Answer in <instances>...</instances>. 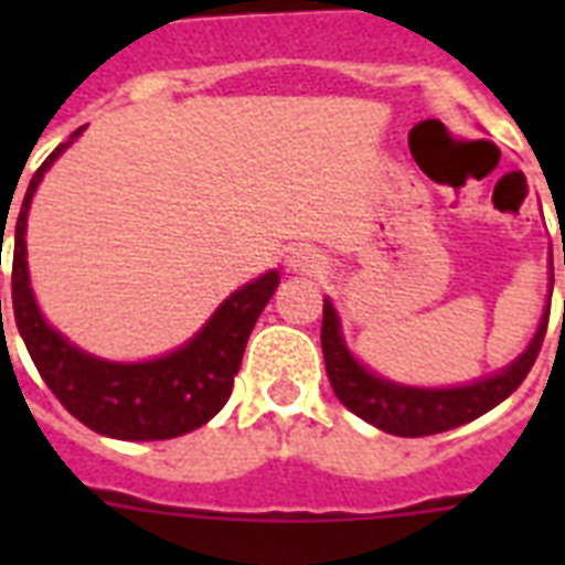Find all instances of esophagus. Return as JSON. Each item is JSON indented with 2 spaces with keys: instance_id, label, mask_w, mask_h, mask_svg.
Returning <instances> with one entry per match:
<instances>
[{
  "instance_id": "1",
  "label": "esophagus",
  "mask_w": 565,
  "mask_h": 565,
  "mask_svg": "<svg viewBox=\"0 0 565 565\" xmlns=\"http://www.w3.org/2000/svg\"><path fill=\"white\" fill-rule=\"evenodd\" d=\"M287 266L296 269V273H319V269H322V260H319V255H313L310 248H296L290 255V260H287Z\"/></svg>"
}]
</instances>
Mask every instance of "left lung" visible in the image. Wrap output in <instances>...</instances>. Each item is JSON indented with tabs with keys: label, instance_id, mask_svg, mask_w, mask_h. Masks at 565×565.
Returning a JSON list of instances; mask_svg holds the SVG:
<instances>
[{
	"label": "left lung",
	"instance_id": "left-lung-1",
	"mask_svg": "<svg viewBox=\"0 0 565 565\" xmlns=\"http://www.w3.org/2000/svg\"><path fill=\"white\" fill-rule=\"evenodd\" d=\"M548 305H552V296H548ZM548 310L552 308H545L531 345L510 363L508 370L481 377L475 384L425 390V386L393 384V381L377 377L375 372L366 370L361 361H354V354L345 349L343 334H340V317H337L334 305L326 299V305H322V354H326L328 381L334 386L337 398L354 416H361L370 425L386 430V434H395V437H428V434L460 428V425L478 419L487 411H492L495 404L504 402L525 381L545 340Z\"/></svg>",
	"mask_w": 565,
	"mask_h": 565
}]
</instances>
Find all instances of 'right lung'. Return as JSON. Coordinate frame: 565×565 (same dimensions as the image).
<instances>
[{
    "mask_svg": "<svg viewBox=\"0 0 565 565\" xmlns=\"http://www.w3.org/2000/svg\"><path fill=\"white\" fill-rule=\"evenodd\" d=\"M82 131L84 128L73 131L66 143L57 146L40 163L22 199L20 216L13 225V319L40 377L46 381L57 402L87 428L114 439L181 437L202 428L204 422H211L225 407L246 352L248 334L266 301L273 299L281 275L273 269L239 287L237 292H231L190 343L154 361L110 363L75 349L55 328H49L34 301L29 260H25V220H29L31 195L38 190L43 172Z\"/></svg>",
    "mask_w": 565,
    "mask_h": 565,
    "instance_id": "obj_1",
    "label": "right lung"
}]
</instances>
